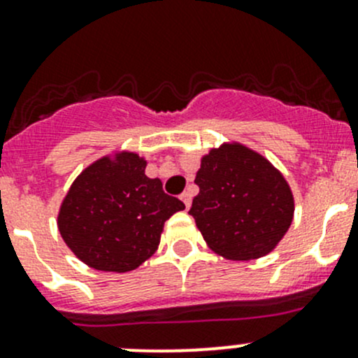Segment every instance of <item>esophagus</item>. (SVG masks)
I'll return each mask as SVG.
<instances>
[{
	"label": "esophagus",
	"mask_w": 358,
	"mask_h": 358,
	"mask_svg": "<svg viewBox=\"0 0 358 358\" xmlns=\"http://www.w3.org/2000/svg\"><path fill=\"white\" fill-rule=\"evenodd\" d=\"M180 199L183 201V204H185V208L189 209L190 204H192V194H190V192H183L182 196H180Z\"/></svg>",
	"instance_id": "esophagus-1"
}]
</instances>
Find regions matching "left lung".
Segmentation results:
<instances>
[{"label":"left lung","mask_w":358,"mask_h":358,"mask_svg":"<svg viewBox=\"0 0 358 358\" xmlns=\"http://www.w3.org/2000/svg\"><path fill=\"white\" fill-rule=\"evenodd\" d=\"M194 182L199 194L190 215L211 251L232 262L272 252L294 218V196L286 176L265 156L236 140L201 157Z\"/></svg>","instance_id":"obj_1"}]
</instances>
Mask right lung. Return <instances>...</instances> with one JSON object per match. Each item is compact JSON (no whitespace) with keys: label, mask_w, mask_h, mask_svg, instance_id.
Returning <instances> with one entry per match:
<instances>
[{"label":"right lung","mask_w":358,"mask_h":358,"mask_svg":"<svg viewBox=\"0 0 358 358\" xmlns=\"http://www.w3.org/2000/svg\"><path fill=\"white\" fill-rule=\"evenodd\" d=\"M147 161L114 150L86 166L60 202L64 243L90 268L124 273L157 251L164 222L185 204L145 175Z\"/></svg>","instance_id":"right-lung-1"}]
</instances>
